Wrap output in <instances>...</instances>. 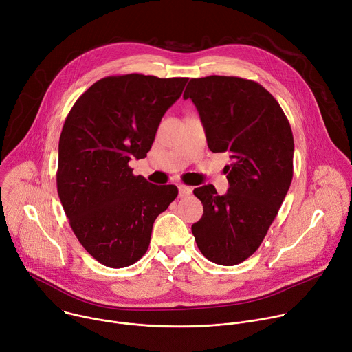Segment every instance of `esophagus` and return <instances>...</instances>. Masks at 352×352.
Returning <instances> with one entry per match:
<instances>
[{"mask_svg": "<svg viewBox=\"0 0 352 352\" xmlns=\"http://www.w3.org/2000/svg\"><path fill=\"white\" fill-rule=\"evenodd\" d=\"M178 190H179V196H181V197H185V196H188V195L192 193V188L188 186V185H184V184H179V185H178Z\"/></svg>", "mask_w": 352, "mask_h": 352, "instance_id": "34e87169", "label": "esophagus"}]
</instances>
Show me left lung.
Instances as JSON below:
<instances>
[{
    "label": "left lung",
    "mask_w": 352,
    "mask_h": 352,
    "mask_svg": "<svg viewBox=\"0 0 352 352\" xmlns=\"http://www.w3.org/2000/svg\"><path fill=\"white\" fill-rule=\"evenodd\" d=\"M190 98L213 153H230V188L193 190L204 216L192 226L200 252L210 262L234 266L261 246L292 181L294 138L277 100L258 82L212 75L190 79Z\"/></svg>",
    "instance_id": "obj_1"
}]
</instances>
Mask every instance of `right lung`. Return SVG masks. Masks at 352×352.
<instances>
[{"instance_id":"1","label":"right lung","mask_w":352,"mask_h":352,"mask_svg":"<svg viewBox=\"0 0 352 352\" xmlns=\"http://www.w3.org/2000/svg\"><path fill=\"white\" fill-rule=\"evenodd\" d=\"M188 78L128 74L93 83L71 109L58 144L57 190L71 228L102 265L121 269L148 248L153 223L178 195L133 175Z\"/></svg>"}]
</instances>
